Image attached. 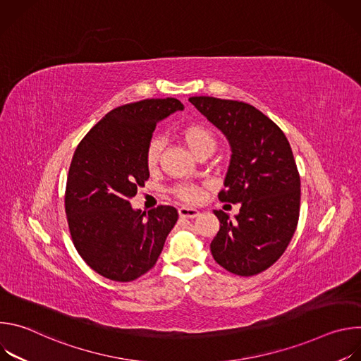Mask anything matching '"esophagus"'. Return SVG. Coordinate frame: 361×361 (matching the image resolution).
<instances>
[{
  "mask_svg": "<svg viewBox=\"0 0 361 361\" xmlns=\"http://www.w3.org/2000/svg\"><path fill=\"white\" fill-rule=\"evenodd\" d=\"M178 214H180V217L195 219L200 214V212L197 209H194V207H185V205H183V207L178 209Z\"/></svg>",
  "mask_w": 361,
  "mask_h": 361,
  "instance_id": "obj_1",
  "label": "esophagus"
}]
</instances>
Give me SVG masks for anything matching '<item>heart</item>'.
Segmentation results:
<instances>
[{"instance_id":"1","label":"heart","mask_w":361,"mask_h":361,"mask_svg":"<svg viewBox=\"0 0 361 361\" xmlns=\"http://www.w3.org/2000/svg\"><path fill=\"white\" fill-rule=\"evenodd\" d=\"M183 138H184L187 147L191 149L192 154H197V152H200L202 149H216V145H217V141H216L214 135L212 134V131L207 130L205 127H202V126H198V124L187 126L183 130ZM161 148H163V140L160 137L152 138L148 142V147H147V164L149 167L157 164L159 156H160V152H161ZM177 194L181 198L190 200V201L197 200L200 197L198 188H195L192 185L180 187Z\"/></svg>"}]
</instances>
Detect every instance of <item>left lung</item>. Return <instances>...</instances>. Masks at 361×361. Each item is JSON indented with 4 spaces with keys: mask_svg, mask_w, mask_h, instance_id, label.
<instances>
[{
    "mask_svg": "<svg viewBox=\"0 0 361 361\" xmlns=\"http://www.w3.org/2000/svg\"><path fill=\"white\" fill-rule=\"evenodd\" d=\"M231 149L221 201L240 202L230 219L214 210L220 230L210 244L214 260L237 276H254L286 251L300 213V176L284 133L262 111L241 101L190 97Z\"/></svg>",
    "mask_w": 361,
    "mask_h": 361,
    "instance_id": "8db88e82",
    "label": "left lung"
}]
</instances>
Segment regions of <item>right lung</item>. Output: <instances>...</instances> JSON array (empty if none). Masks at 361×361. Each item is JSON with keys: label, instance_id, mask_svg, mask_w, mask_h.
Here are the masks:
<instances>
[{"label": "right lung", "instance_id": "right-lung-1", "mask_svg": "<svg viewBox=\"0 0 361 361\" xmlns=\"http://www.w3.org/2000/svg\"><path fill=\"white\" fill-rule=\"evenodd\" d=\"M177 98H151L117 107L78 144L70 166L66 213L74 245L99 276L127 283L157 263L178 213L171 205L149 212L130 200L149 171L147 147L157 123L183 111Z\"/></svg>", "mask_w": 361, "mask_h": 361}]
</instances>
